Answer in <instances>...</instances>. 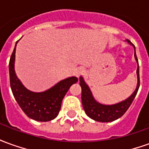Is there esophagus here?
<instances>
[{
	"mask_svg": "<svg viewBox=\"0 0 149 149\" xmlns=\"http://www.w3.org/2000/svg\"><path fill=\"white\" fill-rule=\"evenodd\" d=\"M84 72V68H81V67H79V68H76V69H75L74 73H75V75L77 77H79L81 75L83 74V72Z\"/></svg>",
	"mask_w": 149,
	"mask_h": 149,
	"instance_id": "1",
	"label": "esophagus"
}]
</instances>
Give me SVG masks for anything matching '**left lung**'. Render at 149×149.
Segmentation results:
<instances>
[{"label": "left lung", "instance_id": "1", "mask_svg": "<svg viewBox=\"0 0 149 149\" xmlns=\"http://www.w3.org/2000/svg\"><path fill=\"white\" fill-rule=\"evenodd\" d=\"M126 41L133 46L134 49V57L137 63V69H136V77H137V84L135 91L132 93L130 97H128L125 100H122L119 103L114 104H103L99 103L94 98L93 93L90 88L84 81L83 77H80V85L81 87V100L82 104L85 113L88 116L93 119L96 121L99 122H112L116 120L120 116L124 115L125 112L130 107L131 104L134 100L136 95L137 93L138 89L140 87V75H139V64L136 54L135 46L128 40Z\"/></svg>", "mask_w": 149, "mask_h": 149}]
</instances>
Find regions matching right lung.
<instances>
[{
    "mask_svg": "<svg viewBox=\"0 0 149 149\" xmlns=\"http://www.w3.org/2000/svg\"><path fill=\"white\" fill-rule=\"evenodd\" d=\"M16 45L9 61V78L12 92L21 109L29 118L37 121L46 122L55 119L61 110L65 94L72 84L77 83L78 78L71 77L59 81L47 90L35 93L24 87L15 72Z\"/></svg>",
    "mask_w": 149,
    "mask_h": 149,
    "instance_id": "1",
    "label": "right lung"
}]
</instances>
